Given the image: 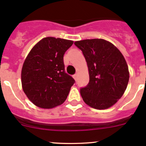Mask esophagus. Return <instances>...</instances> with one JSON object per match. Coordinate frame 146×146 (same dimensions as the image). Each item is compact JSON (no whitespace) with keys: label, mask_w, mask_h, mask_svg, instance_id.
<instances>
[{"label":"esophagus","mask_w":146,"mask_h":146,"mask_svg":"<svg viewBox=\"0 0 146 146\" xmlns=\"http://www.w3.org/2000/svg\"><path fill=\"white\" fill-rule=\"evenodd\" d=\"M73 78L75 79V80H77V78H78V75L77 74H74L73 76Z\"/></svg>","instance_id":"obj_1"}]
</instances>
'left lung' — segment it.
Returning <instances> with one entry per match:
<instances>
[{"label": "left lung", "instance_id": "obj_1", "mask_svg": "<svg viewBox=\"0 0 146 146\" xmlns=\"http://www.w3.org/2000/svg\"><path fill=\"white\" fill-rule=\"evenodd\" d=\"M74 44L82 51L89 70V82L80 90L82 100L98 110L111 107L121 98L129 82V68L124 57L115 46L102 39Z\"/></svg>", "mask_w": 146, "mask_h": 146}]
</instances>
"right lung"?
Returning <instances> with one entry per match:
<instances>
[{
    "label": "right lung",
    "instance_id": "add662e5",
    "mask_svg": "<svg viewBox=\"0 0 146 146\" xmlns=\"http://www.w3.org/2000/svg\"><path fill=\"white\" fill-rule=\"evenodd\" d=\"M73 42L55 37L39 41L22 68L23 89L37 107L51 109L63 104L75 80L65 71L64 56Z\"/></svg>",
    "mask_w": 146,
    "mask_h": 146
}]
</instances>
